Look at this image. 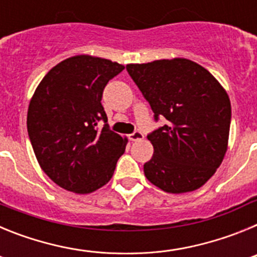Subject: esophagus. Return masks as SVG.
<instances>
[{
  "mask_svg": "<svg viewBox=\"0 0 257 257\" xmlns=\"http://www.w3.org/2000/svg\"><path fill=\"white\" fill-rule=\"evenodd\" d=\"M128 139H130L131 142H138V140L144 139V134H143L142 131H134L133 134L128 135Z\"/></svg>",
  "mask_w": 257,
  "mask_h": 257,
  "instance_id": "obj_1",
  "label": "esophagus"
}]
</instances>
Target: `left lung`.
I'll list each match as a JSON object with an SVG mask.
<instances>
[{
	"mask_svg": "<svg viewBox=\"0 0 257 257\" xmlns=\"http://www.w3.org/2000/svg\"><path fill=\"white\" fill-rule=\"evenodd\" d=\"M126 69L166 124L148 134L152 160L144 174L167 193L201 188L221 165L228 148L231 108L216 78L188 59L128 64Z\"/></svg>",
	"mask_w": 257,
	"mask_h": 257,
	"instance_id": "1",
	"label": "left lung"
}]
</instances>
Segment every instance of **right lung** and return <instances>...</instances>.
Wrapping results in <instances>:
<instances>
[{"label": "right lung", "instance_id": "1", "mask_svg": "<svg viewBox=\"0 0 257 257\" xmlns=\"http://www.w3.org/2000/svg\"><path fill=\"white\" fill-rule=\"evenodd\" d=\"M123 69L106 59L78 55L55 65L38 85L27 128L41 169L59 187L86 194L114 174L127 140L109 128L101 97Z\"/></svg>", "mask_w": 257, "mask_h": 257}]
</instances>
